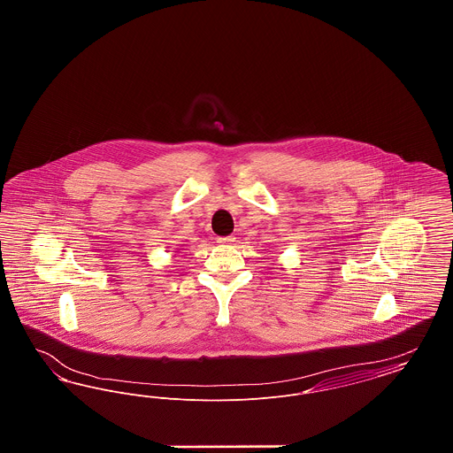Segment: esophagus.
<instances>
[{"mask_svg":"<svg viewBox=\"0 0 453 453\" xmlns=\"http://www.w3.org/2000/svg\"><path fill=\"white\" fill-rule=\"evenodd\" d=\"M234 241H236L234 236L217 237V242L220 244H234Z\"/></svg>","mask_w":453,"mask_h":453,"instance_id":"obj_1","label":"esophagus"}]
</instances>
